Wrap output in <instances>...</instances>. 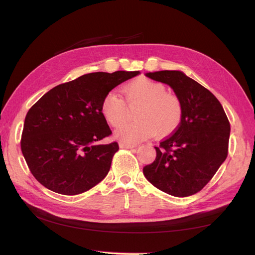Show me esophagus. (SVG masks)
<instances>
[{"mask_svg":"<svg viewBox=\"0 0 255 255\" xmlns=\"http://www.w3.org/2000/svg\"><path fill=\"white\" fill-rule=\"evenodd\" d=\"M119 147L121 148H124V149H131V148H134L137 147L136 144H132V143H126V142H119Z\"/></svg>","mask_w":255,"mask_h":255,"instance_id":"esophagus-1","label":"esophagus"}]
</instances>
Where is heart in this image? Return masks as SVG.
Wrapping results in <instances>:
<instances>
[{
	"mask_svg": "<svg viewBox=\"0 0 255 255\" xmlns=\"http://www.w3.org/2000/svg\"><path fill=\"white\" fill-rule=\"evenodd\" d=\"M123 93L129 106L139 105L134 114L137 122L125 124L118 128L115 136L125 142L134 143L154 134L163 138L174 132L183 118L181 100L167 93L165 86L147 78L132 80L123 88ZM101 113L113 127H118L126 121L127 106L122 96L111 91L103 97Z\"/></svg>",
	"mask_w": 255,
	"mask_h": 255,
	"instance_id": "b5f03b06",
	"label": "heart"
}]
</instances>
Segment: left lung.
Listing matches in <instances>:
<instances>
[{
    "label": "left lung",
    "instance_id": "1",
    "mask_svg": "<svg viewBox=\"0 0 255 255\" xmlns=\"http://www.w3.org/2000/svg\"><path fill=\"white\" fill-rule=\"evenodd\" d=\"M145 77L174 91L183 118L174 133L154 147L155 160L143 167V175L172 196H191L211 180L228 155L229 121L216 96L184 72L164 70Z\"/></svg>",
    "mask_w": 255,
    "mask_h": 255
}]
</instances>
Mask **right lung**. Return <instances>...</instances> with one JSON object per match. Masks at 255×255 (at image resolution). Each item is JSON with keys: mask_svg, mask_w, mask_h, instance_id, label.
I'll list each match as a JSON object with an SVG mask.
<instances>
[{"mask_svg": "<svg viewBox=\"0 0 255 255\" xmlns=\"http://www.w3.org/2000/svg\"><path fill=\"white\" fill-rule=\"evenodd\" d=\"M139 71L94 72L57 85L31 106L20 148L31 174L63 195L89 191L107 175L117 142L101 143L112 133L101 103L117 85Z\"/></svg>", "mask_w": 255, "mask_h": 255, "instance_id": "right-lung-1", "label": "right lung"}]
</instances>
